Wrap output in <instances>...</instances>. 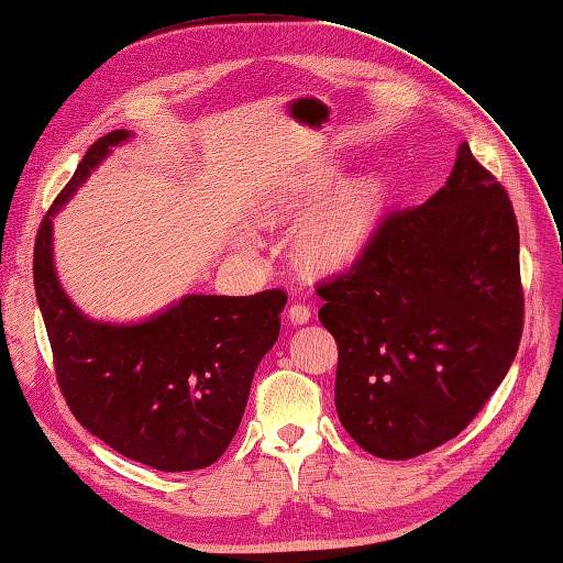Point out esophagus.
Instances as JSON below:
<instances>
[{
	"label": "esophagus",
	"mask_w": 563,
	"mask_h": 563,
	"mask_svg": "<svg viewBox=\"0 0 563 563\" xmlns=\"http://www.w3.org/2000/svg\"><path fill=\"white\" fill-rule=\"evenodd\" d=\"M289 320H291L294 324L308 322V320H310V306H306V303H291V308H289Z\"/></svg>",
	"instance_id": "esophagus-1"
}]
</instances>
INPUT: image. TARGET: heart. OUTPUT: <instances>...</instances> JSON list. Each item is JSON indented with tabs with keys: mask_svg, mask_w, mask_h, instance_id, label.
Returning a JSON list of instances; mask_svg holds the SVG:
<instances>
[{
	"mask_svg": "<svg viewBox=\"0 0 563 563\" xmlns=\"http://www.w3.org/2000/svg\"><path fill=\"white\" fill-rule=\"evenodd\" d=\"M382 210V190L375 181L349 188L303 231L300 251L314 269H336L363 249Z\"/></svg>",
	"mask_w": 563,
	"mask_h": 563,
	"instance_id": "heart-1",
	"label": "heart"
}]
</instances>
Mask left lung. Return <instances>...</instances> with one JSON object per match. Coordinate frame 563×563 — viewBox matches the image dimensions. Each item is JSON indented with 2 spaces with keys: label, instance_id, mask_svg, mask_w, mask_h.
Here are the masks:
<instances>
[{
  "label": "left lung",
  "instance_id": "1",
  "mask_svg": "<svg viewBox=\"0 0 563 563\" xmlns=\"http://www.w3.org/2000/svg\"><path fill=\"white\" fill-rule=\"evenodd\" d=\"M314 289L346 432L379 459L432 451L483 410L523 334L509 194L463 143L444 188L382 214L358 257Z\"/></svg>",
  "mask_w": 563,
  "mask_h": 563
}]
</instances>
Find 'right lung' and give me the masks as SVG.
I'll list each match as a JSON object with an SVG mask.
<instances>
[{"label":"right lung","instance_id":"right-lung-1","mask_svg":"<svg viewBox=\"0 0 563 563\" xmlns=\"http://www.w3.org/2000/svg\"><path fill=\"white\" fill-rule=\"evenodd\" d=\"M126 139V131H112L88 147L37 229L33 282L54 375L74 418L121 456L167 473L208 468L234 440L289 296L194 294L131 327L80 314L52 267V214Z\"/></svg>","mask_w":563,"mask_h":563}]
</instances>
